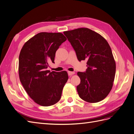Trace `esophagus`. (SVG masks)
<instances>
[{
  "label": "esophagus",
  "mask_w": 134,
  "mask_h": 134,
  "mask_svg": "<svg viewBox=\"0 0 134 134\" xmlns=\"http://www.w3.org/2000/svg\"><path fill=\"white\" fill-rule=\"evenodd\" d=\"M68 75H69V76H71V75H72L74 74H75V72H73V71H68Z\"/></svg>",
  "instance_id": "34e87169"
}]
</instances>
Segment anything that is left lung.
Returning <instances> with one entry per match:
<instances>
[{"label":"left lung","mask_w":134,"mask_h":134,"mask_svg":"<svg viewBox=\"0 0 134 134\" xmlns=\"http://www.w3.org/2000/svg\"><path fill=\"white\" fill-rule=\"evenodd\" d=\"M74 49L78 60H87L86 72H78L80 83L79 96L90 103L98 102L110 92L116 73L111 48L104 37L87 28L64 32Z\"/></svg>","instance_id":"left-lung-1"}]
</instances>
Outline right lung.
I'll list each match as a JSON object with an SVG mask.
<instances>
[{
  "mask_svg": "<svg viewBox=\"0 0 134 134\" xmlns=\"http://www.w3.org/2000/svg\"><path fill=\"white\" fill-rule=\"evenodd\" d=\"M66 38L62 33L40 32L27 41L19 56L20 81L34 102L42 106L58 102L68 79L66 71L47 70L54 63L56 51Z\"/></svg>",
  "mask_w": 134,
  "mask_h": 134,
  "instance_id": "1",
  "label": "right lung"
}]
</instances>
